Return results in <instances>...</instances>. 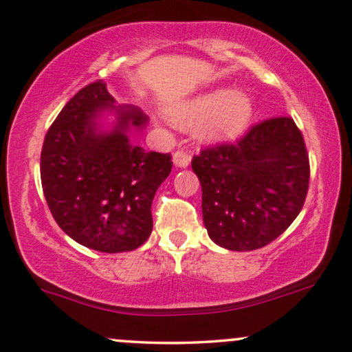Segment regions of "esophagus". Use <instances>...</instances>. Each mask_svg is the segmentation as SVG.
Segmentation results:
<instances>
[{
    "label": "esophagus",
    "mask_w": 352,
    "mask_h": 352,
    "mask_svg": "<svg viewBox=\"0 0 352 352\" xmlns=\"http://www.w3.org/2000/svg\"><path fill=\"white\" fill-rule=\"evenodd\" d=\"M173 163L177 168H187L190 163V155L184 152V150H177V152L173 153Z\"/></svg>",
    "instance_id": "34e87169"
}]
</instances>
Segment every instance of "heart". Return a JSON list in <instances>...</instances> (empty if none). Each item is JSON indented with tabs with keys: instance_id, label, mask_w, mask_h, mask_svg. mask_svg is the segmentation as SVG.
I'll use <instances>...</instances> for the list:
<instances>
[{
	"instance_id": "1",
	"label": "heart",
	"mask_w": 352,
	"mask_h": 352,
	"mask_svg": "<svg viewBox=\"0 0 352 352\" xmlns=\"http://www.w3.org/2000/svg\"><path fill=\"white\" fill-rule=\"evenodd\" d=\"M254 115L252 100L241 90L215 89L168 108L170 120L184 129L199 126L200 135L225 142L248 129Z\"/></svg>"
}]
</instances>
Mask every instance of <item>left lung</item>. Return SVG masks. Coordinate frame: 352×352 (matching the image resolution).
Returning a JSON list of instances; mask_svg holds the SVG:
<instances>
[{"mask_svg":"<svg viewBox=\"0 0 352 352\" xmlns=\"http://www.w3.org/2000/svg\"><path fill=\"white\" fill-rule=\"evenodd\" d=\"M192 170L210 239L228 250L275 241L299 215L309 189V155L289 116L255 124L236 144L202 150Z\"/></svg>","mask_w":352,"mask_h":352,"instance_id":"1","label":"left lung"}]
</instances>
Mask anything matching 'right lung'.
Wrapping results in <instances>:
<instances>
[{"instance_id": "obj_1", "label": "right lung", "mask_w": 352, "mask_h": 352, "mask_svg": "<svg viewBox=\"0 0 352 352\" xmlns=\"http://www.w3.org/2000/svg\"><path fill=\"white\" fill-rule=\"evenodd\" d=\"M116 124L103 130L102 113ZM148 118L132 104L116 107L102 80L80 89L50 127L40 176L50 212L67 236L85 248L134 250L153 228L155 192L170 176V153L145 152L131 142Z\"/></svg>"}]
</instances>
